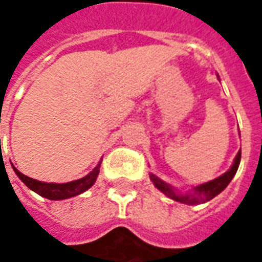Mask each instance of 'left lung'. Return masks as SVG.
<instances>
[{"label":"left lung","mask_w":262,"mask_h":262,"mask_svg":"<svg viewBox=\"0 0 262 262\" xmlns=\"http://www.w3.org/2000/svg\"><path fill=\"white\" fill-rule=\"evenodd\" d=\"M239 162L241 151L236 154L235 160H234L231 168H230L227 172H224L223 175H220L219 178L213 179V181H209V182L204 183V185L193 187V191H191V193H185V194L178 193L174 187L170 186L168 183H166L164 181L159 179L154 174H151L149 177H151V181L154 182V185H155L160 191H163L164 194L168 195L170 199L175 200V201H178V203L195 205V204L207 203V201H209V200H212L213 197H216V195L219 194L220 191H223L224 189L227 187L228 183L231 182V179L234 178L236 170L239 167Z\"/></svg>","instance_id":"8db88e82"}]
</instances>
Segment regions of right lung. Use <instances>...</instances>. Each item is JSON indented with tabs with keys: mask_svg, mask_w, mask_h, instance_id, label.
Here are the masks:
<instances>
[{
	"mask_svg": "<svg viewBox=\"0 0 262 262\" xmlns=\"http://www.w3.org/2000/svg\"><path fill=\"white\" fill-rule=\"evenodd\" d=\"M99 168H100V163L92 170L88 175H85L84 178H80L77 181H72L68 183H46L32 179L27 175L21 174L17 168H14V172L17 174V177L21 179L26 186H28L31 190H34L35 193H38L42 197H46L49 200H65L75 197L77 194H81L83 191L88 190L92 185L95 183L96 178H98Z\"/></svg>",
	"mask_w": 262,
	"mask_h": 262,
	"instance_id": "obj_1",
	"label": "right lung"
}]
</instances>
